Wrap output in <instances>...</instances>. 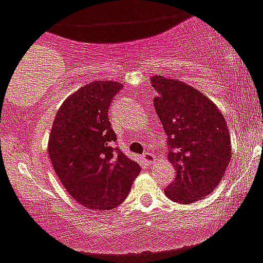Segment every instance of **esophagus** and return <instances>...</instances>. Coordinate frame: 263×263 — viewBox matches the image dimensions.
<instances>
[{
	"label": "esophagus",
	"mask_w": 263,
	"mask_h": 263,
	"mask_svg": "<svg viewBox=\"0 0 263 263\" xmlns=\"http://www.w3.org/2000/svg\"><path fill=\"white\" fill-rule=\"evenodd\" d=\"M142 159H143V161L146 162V164H152V161H154V155L149 151H147L146 154H143Z\"/></svg>",
	"instance_id": "34e87169"
}]
</instances>
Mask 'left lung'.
Instances as JSON below:
<instances>
[{"mask_svg": "<svg viewBox=\"0 0 263 263\" xmlns=\"http://www.w3.org/2000/svg\"><path fill=\"white\" fill-rule=\"evenodd\" d=\"M151 84L159 94L154 106L167 136V159L177 173L165 194L176 202L191 204L223 178L231 159L227 122L195 87L161 76L151 77Z\"/></svg>", "mask_w": 263, "mask_h": 263, "instance_id": "obj_1", "label": "left lung"}]
</instances>
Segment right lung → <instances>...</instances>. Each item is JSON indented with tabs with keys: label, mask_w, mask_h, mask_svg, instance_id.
<instances>
[{
	"label": "right lung",
	"mask_w": 263,
	"mask_h": 263,
	"mask_svg": "<svg viewBox=\"0 0 263 263\" xmlns=\"http://www.w3.org/2000/svg\"><path fill=\"white\" fill-rule=\"evenodd\" d=\"M122 85L94 81L63 102L52 122L49 156L64 189L85 208L109 211L129 194L141 167L115 146L108 119Z\"/></svg>",
	"instance_id": "add662e5"
}]
</instances>
